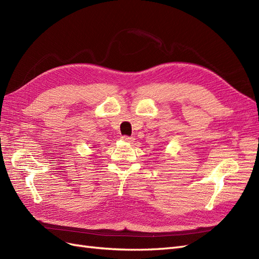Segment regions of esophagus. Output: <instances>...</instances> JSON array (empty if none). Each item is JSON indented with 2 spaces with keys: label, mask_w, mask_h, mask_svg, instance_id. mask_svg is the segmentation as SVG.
Here are the masks:
<instances>
[{
  "label": "esophagus",
  "mask_w": 259,
  "mask_h": 259,
  "mask_svg": "<svg viewBox=\"0 0 259 259\" xmlns=\"http://www.w3.org/2000/svg\"><path fill=\"white\" fill-rule=\"evenodd\" d=\"M122 138V140H124V142H127V143H133V142H134V137H130V136H122L121 137Z\"/></svg>",
  "instance_id": "1"
}]
</instances>
